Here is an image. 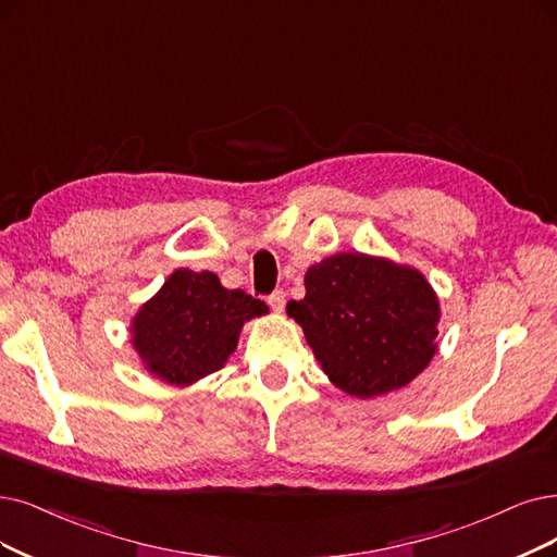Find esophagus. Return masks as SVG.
<instances>
[{"label":"esophagus","mask_w":557,"mask_h":557,"mask_svg":"<svg viewBox=\"0 0 557 557\" xmlns=\"http://www.w3.org/2000/svg\"><path fill=\"white\" fill-rule=\"evenodd\" d=\"M284 302H286L284 292H275L273 296H268V305H271V310H273L275 314H282V312H284Z\"/></svg>","instance_id":"34e87169"}]
</instances>
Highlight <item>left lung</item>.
I'll use <instances>...</instances> for the list:
<instances>
[{"instance_id": "1", "label": "left lung", "mask_w": 557, "mask_h": 557, "mask_svg": "<svg viewBox=\"0 0 557 557\" xmlns=\"http://www.w3.org/2000/svg\"><path fill=\"white\" fill-rule=\"evenodd\" d=\"M323 374L372 399L406 387L438 351L441 302L413 265L339 252L307 268L305 298L286 305Z\"/></svg>"}]
</instances>
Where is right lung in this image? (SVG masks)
Segmentation results:
<instances>
[{"label":"right lung","instance_id":"1","mask_svg":"<svg viewBox=\"0 0 557 557\" xmlns=\"http://www.w3.org/2000/svg\"><path fill=\"white\" fill-rule=\"evenodd\" d=\"M268 305L240 289H224L211 271L176 268L131 321V344L156 379L188 387L224 367L243 325Z\"/></svg>","mask_w":557,"mask_h":557}]
</instances>
